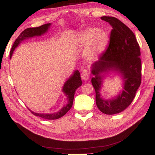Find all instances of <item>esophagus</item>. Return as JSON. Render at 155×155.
<instances>
[{
    "label": "esophagus",
    "instance_id": "1",
    "mask_svg": "<svg viewBox=\"0 0 155 155\" xmlns=\"http://www.w3.org/2000/svg\"><path fill=\"white\" fill-rule=\"evenodd\" d=\"M81 78L83 80L87 81L89 79V78L90 77V73L87 70H83L81 74Z\"/></svg>",
    "mask_w": 155,
    "mask_h": 155
}]
</instances>
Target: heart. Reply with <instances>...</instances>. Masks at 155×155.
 <instances>
[{
    "mask_svg": "<svg viewBox=\"0 0 155 155\" xmlns=\"http://www.w3.org/2000/svg\"><path fill=\"white\" fill-rule=\"evenodd\" d=\"M77 43L81 46L88 45L86 50L87 58H93L105 50L108 43V36L105 31L96 28H89L77 37Z\"/></svg>",
    "mask_w": 155,
    "mask_h": 155,
    "instance_id": "b5f03b06",
    "label": "heart"
}]
</instances>
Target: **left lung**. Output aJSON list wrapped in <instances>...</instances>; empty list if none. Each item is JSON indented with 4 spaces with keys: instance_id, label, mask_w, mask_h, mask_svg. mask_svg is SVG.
<instances>
[{
    "instance_id": "1",
    "label": "left lung",
    "mask_w": 155,
    "mask_h": 155,
    "mask_svg": "<svg viewBox=\"0 0 155 155\" xmlns=\"http://www.w3.org/2000/svg\"><path fill=\"white\" fill-rule=\"evenodd\" d=\"M112 29L110 43L99 59L92 65V83L96 92V104L105 114L119 113L128 107L133 101L137 90L141 83V51L134 34L119 19L112 16H102ZM115 69L124 77V90L121 95L112 100H104L100 97L102 83L100 74Z\"/></svg>"
}]
</instances>
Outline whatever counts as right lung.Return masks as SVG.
<instances>
[{"mask_svg": "<svg viewBox=\"0 0 155 155\" xmlns=\"http://www.w3.org/2000/svg\"><path fill=\"white\" fill-rule=\"evenodd\" d=\"M50 25V23H47L45 25H43L41 26L37 27V28L25 29L24 31H22L20 35L18 36V37L16 38L15 42L14 43V45H12V48L10 51V54H9V57H12L14 50H15V48L18 45V44L20 43L21 41H23L25 38L33 37V36L42 35V34L45 33L46 31H48ZM81 84L82 81L81 79L80 72H78V70L75 71L74 74L69 78L67 81H66L63 88V91L65 92V94L67 96L68 99V104L66 106L63 107L59 112L54 113V114H38V113H35L33 112H32V114L34 115H36V116L43 118V119L48 120L57 119H59L61 117H62L63 116H64L66 113L70 110L71 107H72L75 91L77 90L78 87L81 85Z\"/></svg>", "mask_w": 155, "mask_h": 155, "instance_id": "1", "label": "right lung"}]
</instances>
